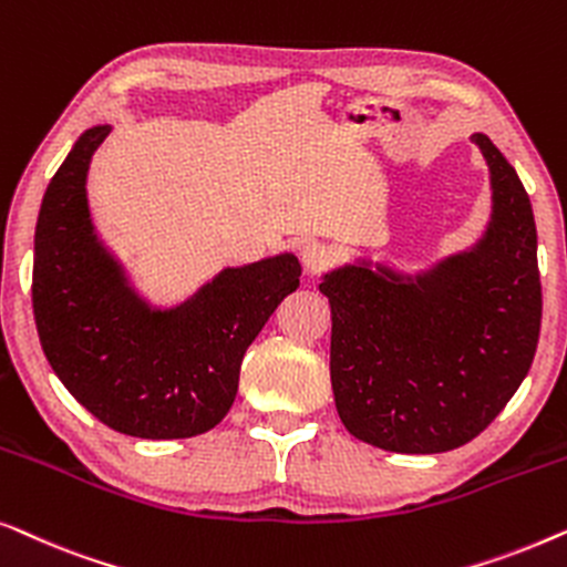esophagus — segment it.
I'll use <instances>...</instances> for the list:
<instances>
[{
	"label": "esophagus",
	"mask_w": 567,
	"mask_h": 567,
	"mask_svg": "<svg viewBox=\"0 0 567 567\" xmlns=\"http://www.w3.org/2000/svg\"><path fill=\"white\" fill-rule=\"evenodd\" d=\"M299 255L309 274H322V270H328L332 266V250L324 243H317V239L301 245Z\"/></svg>",
	"instance_id": "esophagus-1"
}]
</instances>
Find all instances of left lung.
<instances>
[{
	"mask_svg": "<svg viewBox=\"0 0 567 567\" xmlns=\"http://www.w3.org/2000/svg\"><path fill=\"white\" fill-rule=\"evenodd\" d=\"M493 224L475 252L425 276L348 266L324 276L330 382L355 439L439 454L480 436L514 398L542 324L537 227L516 169L483 134Z\"/></svg>",
	"mask_w": 567,
	"mask_h": 567,
	"instance_id": "left-lung-1",
	"label": "left lung"
}]
</instances>
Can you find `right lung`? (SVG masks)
Masks as SVG:
<instances>
[{
	"mask_svg": "<svg viewBox=\"0 0 567 567\" xmlns=\"http://www.w3.org/2000/svg\"><path fill=\"white\" fill-rule=\"evenodd\" d=\"M111 126L90 128L45 188L35 224L33 315L51 369L107 429L136 439L212 431L235 402L247 346L297 291L278 255L227 268L183 307L157 312L92 235L84 177Z\"/></svg>",
	"mask_w": 567,
	"mask_h": 567,
	"instance_id": "obj_1",
	"label": "right lung"
}]
</instances>
